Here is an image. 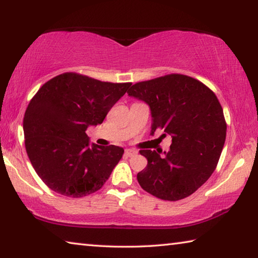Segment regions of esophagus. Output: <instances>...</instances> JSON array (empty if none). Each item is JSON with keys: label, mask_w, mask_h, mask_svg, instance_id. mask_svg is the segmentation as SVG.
Wrapping results in <instances>:
<instances>
[{"label": "esophagus", "mask_w": 258, "mask_h": 258, "mask_svg": "<svg viewBox=\"0 0 258 258\" xmlns=\"http://www.w3.org/2000/svg\"><path fill=\"white\" fill-rule=\"evenodd\" d=\"M135 154H137V152H135L134 150H131V149H126V150H125V156H126V157H132V156H134Z\"/></svg>", "instance_id": "obj_1"}]
</instances>
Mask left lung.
I'll use <instances>...</instances> for the list:
<instances>
[{"label":"left lung","mask_w":258,"mask_h":258,"mask_svg":"<svg viewBox=\"0 0 258 258\" xmlns=\"http://www.w3.org/2000/svg\"><path fill=\"white\" fill-rule=\"evenodd\" d=\"M128 95L149 104L152 125L172 137L168 152L141 150L147 167L138 173L143 190L176 202L197 191L215 171L226 137L223 109L204 83L169 74L132 85Z\"/></svg>","instance_id":"1"}]
</instances>
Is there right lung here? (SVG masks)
Segmentation results:
<instances>
[{"label": "right lung", "instance_id": "obj_1", "mask_svg": "<svg viewBox=\"0 0 258 258\" xmlns=\"http://www.w3.org/2000/svg\"><path fill=\"white\" fill-rule=\"evenodd\" d=\"M132 83H110L63 73L43 84L24 117L25 147L42 181L66 197L101 189L124 149L90 146L85 131L101 124Z\"/></svg>", "mask_w": 258, "mask_h": 258}]
</instances>
